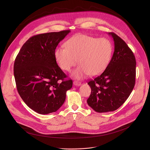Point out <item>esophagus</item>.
<instances>
[{
	"label": "esophagus",
	"instance_id": "1",
	"mask_svg": "<svg viewBox=\"0 0 150 150\" xmlns=\"http://www.w3.org/2000/svg\"><path fill=\"white\" fill-rule=\"evenodd\" d=\"M73 84L76 86H80L81 85V83L77 81H73Z\"/></svg>",
	"mask_w": 150,
	"mask_h": 150
}]
</instances>
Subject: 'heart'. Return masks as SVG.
Listing matches in <instances>:
<instances>
[{
    "mask_svg": "<svg viewBox=\"0 0 150 150\" xmlns=\"http://www.w3.org/2000/svg\"><path fill=\"white\" fill-rule=\"evenodd\" d=\"M58 47L54 52L59 67L69 71L78 62L72 76L81 79L87 75L96 76L103 73L109 64L112 52V44L107 39L77 34Z\"/></svg>",
    "mask_w": 150,
    "mask_h": 150,
    "instance_id": "obj_1",
    "label": "heart"
}]
</instances>
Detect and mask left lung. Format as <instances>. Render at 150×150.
<instances>
[{"label": "left lung", "instance_id": "obj_1", "mask_svg": "<svg viewBox=\"0 0 150 150\" xmlns=\"http://www.w3.org/2000/svg\"><path fill=\"white\" fill-rule=\"evenodd\" d=\"M114 51L105 70L88 84L91 93L88 105L98 112L116 110L128 98L135 84L136 62L132 51L121 38L108 33Z\"/></svg>", "mask_w": 150, "mask_h": 150}]
</instances>
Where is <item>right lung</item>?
Returning a JSON list of instances; mask_svg holds the SVG:
<instances>
[{"label":"right lung","mask_w":150,"mask_h":150,"mask_svg":"<svg viewBox=\"0 0 150 150\" xmlns=\"http://www.w3.org/2000/svg\"><path fill=\"white\" fill-rule=\"evenodd\" d=\"M69 30L37 35L29 38L18 54L14 74L18 93L26 105L40 114L57 111L73 86L57 64L55 49Z\"/></svg>","instance_id":"add662e5"}]
</instances>
